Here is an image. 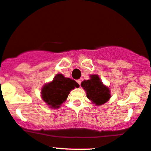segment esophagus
<instances>
[{
    "label": "esophagus",
    "mask_w": 151,
    "mask_h": 151,
    "mask_svg": "<svg viewBox=\"0 0 151 151\" xmlns=\"http://www.w3.org/2000/svg\"><path fill=\"white\" fill-rule=\"evenodd\" d=\"M77 83L79 84V85H81V82H82V81H81V80H77Z\"/></svg>",
    "instance_id": "1"
}]
</instances>
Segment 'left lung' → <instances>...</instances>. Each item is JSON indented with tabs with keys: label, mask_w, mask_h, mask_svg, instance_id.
Segmentation results:
<instances>
[{
	"label": "left lung",
	"mask_w": 151,
	"mask_h": 151,
	"mask_svg": "<svg viewBox=\"0 0 151 151\" xmlns=\"http://www.w3.org/2000/svg\"><path fill=\"white\" fill-rule=\"evenodd\" d=\"M81 86L85 90L87 97L97 106L107 102L110 98V90L101 82L98 75H91L90 79L82 82Z\"/></svg>",
	"instance_id": "left-lung-1"
}]
</instances>
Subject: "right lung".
<instances>
[{"label":"right lung","instance_id":"1","mask_svg":"<svg viewBox=\"0 0 151 151\" xmlns=\"http://www.w3.org/2000/svg\"><path fill=\"white\" fill-rule=\"evenodd\" d=\"M80 85L70 78H66L62 74H57L50 83L43 87L41 91L42 100L50 108H59L67 98L70 90Z\"/></svg>","mask_w":151,"mask_h":151}]
</instances>
